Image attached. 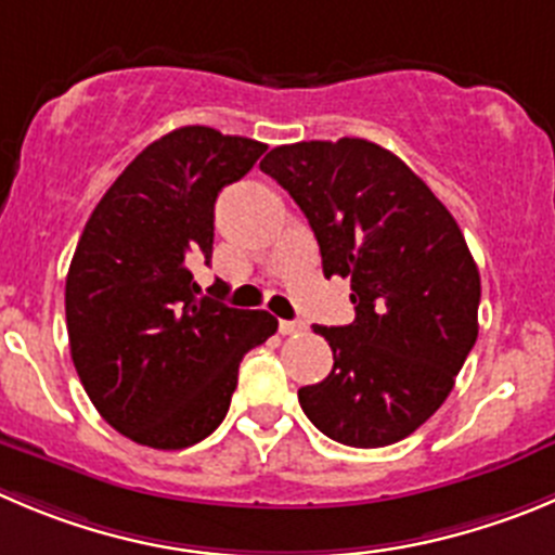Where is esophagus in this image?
<instances>
[{
    "mask_svg": "<svg viewBox=\"0 0 555 555\" xmlns=\"http://www.w3.org/2000/svg\"><path fill=\"white\" fill-rule=\"evenodd\" d=\"M279 331H282L284 336H289V334H301V331H304V323H298V320H279Z\"/></svg>",
    "mask_w": 555,
    "mask_h": 555,
    "instance_id": "34e87169",
    "label": "esophagus"
}]
</instances>
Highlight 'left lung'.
<instances>
[{
  "label": "left lung",
  "mask_w": 555,
  "mask_h": 555,
  "mask_svg": "<svg viewBox=\"0 0 555 555\" xmlns=\"http://www.w3.org/2000/svg\"><path fill=\"white\" fill-rule=\"evenodd\" d=\"M260 169L309 219L325 276L353 289V323L314 325L334 370L298 388L304 413L345 447L402 441L443 405L479 334V268L457 221L366 139L282 144Z\"/></svg>",
  "instance_id": "obj_1"
}]
</instances>
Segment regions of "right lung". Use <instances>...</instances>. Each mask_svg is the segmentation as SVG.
Here are the masks:
<instances>
[{"label": "right lung", "mask_w": 555, "mask_h": 555, "mask_svg": "<svg viewBox=\"0 0 555 555\" xmlns=\"http://www.w3.org/2000/svg\"><path fill=\"white\" fill-rule=\"evenodd\" d=\"M266 150L178 128L128 164L81 232L65 282L70 359L98 413L142 447L185 449L214 433L243 356L276 334L271 312L196 298L191 273L214 254L219 191Z\"/></svg>", "instance_id": "add662e5"}]
</instances>
